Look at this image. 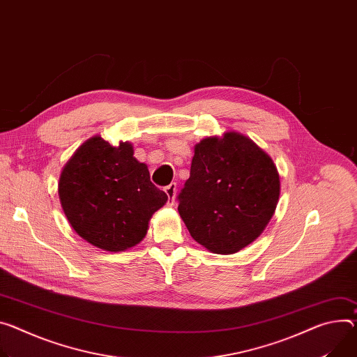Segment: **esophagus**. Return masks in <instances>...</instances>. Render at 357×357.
Here are the masks:
<instances>
[{"label": "esophagus", "instance_id": "1", "mask_svg": "<svg viewBox=\"0 0 357 357\" xmlns=\"http://www.w3.org/2000/svg\"><path fill=\"white\" fill-rule=\"evenodd\" d=\"M176 183L175 182H172V183H169L167 188H165V192H167V195H168V198H169V205H174L175 204V195H176Z\"/></svg>", "mask_w": 357, "mask_h": 357}]
</instances>
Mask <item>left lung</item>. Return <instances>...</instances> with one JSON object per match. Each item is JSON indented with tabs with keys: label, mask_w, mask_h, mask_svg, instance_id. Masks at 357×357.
I'll use <instances>...</instances> for the list:
<instances>
[{
	"label": "left lung",
	"mask_w": 357,
	"mask_h": 357,
	"mask_svg": "<svg viewBox=\"0 0 357 357\" xmlns=\"http://www.w3.org/2000/svg\"><path fill=\"white\" fill-rule=\"evenodd\" d=\"M279 193L272 158L248 137L226 132L197 144L178 211L198 243L231 255L264 232Z\"/></svg>",
	"instance_id": "left-lung-1"
}]
</instances>
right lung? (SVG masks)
<instances>
[{
  "label": "right lung",
  "mask_w": 357,
  "mask_h": 357,
  "mask_svg": "<svg viewBox=\"0 0 357 357\" xmlns=\"http://www.w3.org/2000/svg\"><path fill=\"white\" fill-rule=\"evenodd\" d=\"M61 206L74 231L91 245L121 252L139 243L152 215L168 195L156 188L129 142L112 146L101 137L84 142L63 167Z\"/></svg>",
  "instance_id": "add662e5"
}]
</instances>
